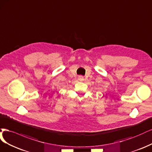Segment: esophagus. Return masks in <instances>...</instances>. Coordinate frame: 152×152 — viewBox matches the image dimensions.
I'll list each match as a JSON object with an SVG mask.
<instances>
[{
	"label": "esophagus",
	"instance_id": "obj_1",
	"mask_svg": "<svg viewBox=\"0 0 152 152\" xmlns=\"http://www.w3.org/2000/svg\"><path fill=\"white\" fill-rule=\"evenodd\" d=\"M79 80L81 81H83V77L82 76H80V77H79Z\"/></svg>",
	"mask_w": 152,
	"mask_h": 152
}]
</instances>
